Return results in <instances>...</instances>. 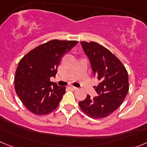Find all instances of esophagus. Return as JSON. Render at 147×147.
Segmentation results:
<instances>
[{"label":"esophagus","instance_id":"obj_1","mask_svg":"<svg viewBox=\"0 0 147 147\" xmlns=\"http://www.w3.org/2000/svg\"><path fill=\"white\" fill-rule=\"evenodd\" d=\"M69 89L70 90H77V87H74V86H72V85H71V86H69Z\"/></svg>","mask_w":147,"mask_h":147}]
</instances>
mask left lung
I'll return each mask as SVG.
<instances>
[{
  "instance_id": "1",
  "label": "left lung",
  "mask_w": 147,
  "mask_h": 147,
  "mask_svg": "<svg viewBox=\"0 0 147 147\" xmlns=\"http://www.w3.org/2000/svg\"><path fill=\"white\" fill-rule=\"evenodd\" d=\"M90 59L94 75L100 81L95 90L99 96L79 102L80 109L90 117L102 119L110 115L122 104L129 91L128 73L112 52L95 42H80Z\"/></svg>"
}]
</instances>
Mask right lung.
I'll return each instance as SVG.
<instances>
[{
  "label": "right lung",
  "mask_w": 147,
  "mask_h": 147,
  "mask_svg": "<svg viewBox=\"0 0 147 147\" xmlns=\"http://www.w3.org/2000/svg\"><path fill=\"white\" fill-rule=\"evenodd\" d=\"M78 41L52 40L28 53L19 62L14 78L15 90L28 110L45 115L58 107L65 86L50 82L55 77L62 57Z\"/></svg>",
  "instance_id": "right-lung-1"
}]
</instances>
